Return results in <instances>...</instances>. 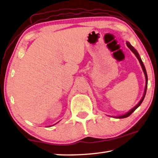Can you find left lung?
<instances>
[{"label": "left lung", "instance_id": "obj_1", "mask_svg": "<svg viewBox=\"0 0 158 158\" xmlns=\"http://www.w3.org/2000/svg\"><path fill=\"white\" fill-rule=\"evenodd\" d=\"M127 46L129 47V49L132 51V52L134 53V54H135V56H136V57L137 58V59L139 60V63H140V64H141V67H142V69H143V71L144 72V74H145V77H146V88H145V91H144V94H143V98H141V101L139 102L137 105H136L135 107H134L133 109H131V110L130 111H128L127 114H124V115H123V116H118V117H116V118H127V117H128L129 116H130L131 114H132L134 111H135L136 109H137L139 106L140 105H141V104L142 103V102H143V99H144V98H145V95H146V89H147V85H148V76H147V73H146V68H145V66H144V65H143V62H142V60H141V58L139 57V53H137V51H136L135 49V48H134L132 45H131L129 42H127Z\"/></svg>", "mask_w": 158, "mask_h": 158}]
</instances>
